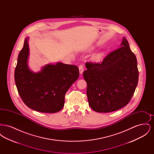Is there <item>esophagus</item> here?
Segmentation results:
<instances>
[{
  "mask_svg": "<svg viewBox=\"0 0 154 154\" xmlns=\"http://www.w3.org/2000/svg\"><path fill=\"white\" fill-rule=\"evenodd\" d=\"M79 71H80V73L81 74L83 73V72H84V66H83V65H81V64L79 66Z\"/></svg>",
  "mask_w": 154,
  "mask_h": 154,
  "instance_id": "34e87169",
  "label": "esophagus"
}]
</instances>
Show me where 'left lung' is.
<instances>
[{"label":"left lung","instance_id":"left-lung-1","mask_svg":"<svg viewBox=\"0 0 154 154\" xmlns=\"http://www.w3.org/2000/svg\"><path fill=\"white\" fill-rule=\"evenodd\" d=\"M121 47L111 52L102 62H87L83 77L92 109L99 112L119 110L130 102L137 85L139 70L134 54L124 37Z\"/></svg>","mask_w":154,"mask_h":154}]
</instances>
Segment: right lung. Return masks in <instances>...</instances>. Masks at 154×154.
<instances>
[{
	"mask_svg": "<svg viewBox=\"0 0 154 154\" xmlns=\"http://www.w3.org/2000/svg\"><path fill=\"white\" fill-rule=\"evenodd\" d=\"M28 39L24 41L15 69L19 95L31 109L47 113L58 112L64 106L66 92L79 77V67L59 62L44 66L37 73L32 72L28 66Z\"/></svg>",
	"mask_w": 154,
	"mask_h": 154,
	"instance_id": "1",
	"label": "right lung"
}]
</instances>
